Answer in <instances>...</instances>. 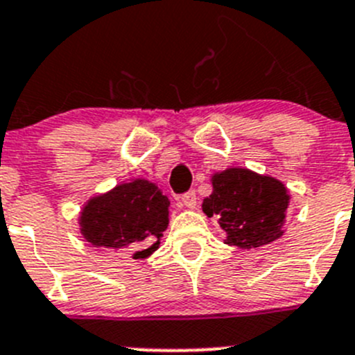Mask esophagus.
I'll return each mask as SVG.
<instances>
[{"mask_svg":"<svg viewBox=\"0 0 355 355\" xmlns=\"http://www.w3.org/2000/svg\"><path fill=\"white\" fill-rule=\"evenodd\" d=\"M180 201H182V205L185 206V208L192 209V208H196V205H198V196H196L194 191H189V192H185L184 196H182Z\"/></svg>","mask_w":355,"mask_h":355,"instance_id":"esophagus-1","label":"esophagus"}]
</instances>
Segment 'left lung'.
<instances>
[{"label": "left lung", "mask_w": 355, "mask_h": 355, "mask_svg": "<svg viewBox=\"0 0 355 355\" xmlns=\"http://www.w3.org/2000/svg\"><path fill=\"white\" fill-rule=\"evenodd\" d=\"M213 192L202 211L218 216L229 246L258 248L279 239L290 194L283 182L246 168H227L211 178Z\"/></svg>", "instance_id": "left-lung-1"}]
</instances>
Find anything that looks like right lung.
<instances>
[{
  "label": "right lung",
  "mask_w": 355,
  "mask_h": 355,
  "mask_svg": "<svg viewBox=\"0 0 355 355\" xmlns=\"http://www.w3.org/2000/svg\"><path fill=\"white\" fill-rule=\"evenodd\" d=\"M168 206L156 184L137 178L86 202L79 216L81 234L95 248L126 250L133 258H146L157 250L166 230Z\"/></svg>",
  "instance_id": "1"
}]
</instances>
